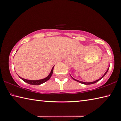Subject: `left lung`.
Returning <instances> with one entry per match:
<instances>
[{
    "mask_svg": "<svg viewBox=\"0 0 121 121\" xmlns=\"http://www.w3.org/2000/svg\"><path fill=\"white\" fill-rule=\"evenodd\" d=\"M109 68H108V69H107V70L106 71V73H105V74H104L103 76H102L100 78H99V79H98V80H97V81H94V82H81V81H78V80H77V79H75V78H73V79H74L75 81H77V82H79V83H82V84H85V85H90V84H95V83H97V82H98V81H99L100 79H101L102 78H103L104 76H105V75L106 74V73H107L108 72V69H109Z\"/></svg>",
    "mask_w": 121,
    "mask_h": 121,
    "instance_id": "8db88e82",
    "label": "left lung"
}]
</instances>
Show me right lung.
I'll list each match as a JSON object with an SVG mask.
<instances>
[{
    "instance_id": "1",
    "label": "right lung",
    "mask_w": 121,
    "mask_h": 121,
    "mask_svg": "<svg viewBox=\"0 0 121 121\" xmlns=\"http://www.w3.org/2000/svg\"><path fill=\"white\" fill-rule=\"evenodd\" d=\"M53 68H54V66L53 67L52 70H51V73H50V74H49L48 76L46 78H44V79H42L34 81V80H29V79H26L24 78H22V77H20V76H19V77L22 79V80H23L24 82H26V83L29 84L34 85H39L40 84H42L44 83L45 82H46L47 81H48V79L50 78L52 76V75L53 72Z\"/></svg>"
}]
</instances>
